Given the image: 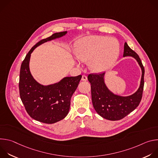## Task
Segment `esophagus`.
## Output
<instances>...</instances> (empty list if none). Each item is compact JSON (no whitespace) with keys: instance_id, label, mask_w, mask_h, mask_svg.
I'll return each instance as SVG.
<instances>
[{"instance_id":"esophagus-1","label":"esophagus","mask_w":158,"mask_h":158,"mask_svg":"<svg viewBox=\"0 0 158 158\" xmlns=\"http://www.w3.org/2000/svg\"><path fill=\"white\" fill-rule=\"evenodd\" d=\"M81 80H82V81H86L87 80V76H85V75H83V76H82V79H81Z\"/></svg>"}]
</instances>
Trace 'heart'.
<instances>
[{"instance_id": "obj_1", "label": "heart", "mask_w": 158, "mask_h": 158, "mask_svg": "<svg viewBox=\"0 0 158 158\" xmlns=\"http://www.w3.org/2000/svg\"><path fill=\"white\" fill-rule=\"evenodd\" d=\"M119 45L116 40L101 35H91L81 39L75 49L76 57L88 62L94 72H102L112 65L118 58Z\"/></svg>"}]
</instances>
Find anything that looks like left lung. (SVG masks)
<instances>
[{
	"instance_id": "obj_1",
	"label": "left lung",
	"mask_w": 158,
	"mask_h": 158,
	"mask_svg": "<svg viewBox=\"0 0 158 158\" xmlns=\"http://www.w3.org/2000/svg\"><path fill=\"white\" fill-rule=\"evenodd\" d=\"M123 56L134 57L142 70L140 86L133 94L124 97L110 92L104 83L105 73L90 74L87 77L91 85L92 102L94 109L101 117L110 121H118L126 117L139 106L143 96L144 68L142 62L137 53L132 50L126 42L124 43Z\"/></svg>"
}]
</instances>
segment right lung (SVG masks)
Masks as SVG:
<instances>
[{"label":"right lung","instance_id":"right-lung-1","mask_svg":"<svg viewBox=\"0 0 158 158\" xmlns=\"http://www.w3.org/2000/svg\"><path fill=\"white\" fill-rule=\"evenodd\" d=\"M67 31L57 32L42 39L34 46L26 55L20 67L19 93L28 114L34 119L46 124H53L63 119L68 114L71 99L82 76L65 77L57 83L43 85L32 77L29 70L31 54L39 45L62 37Z\"/></svg>","mask_w":158,"mask_h":158}]
</instances>
